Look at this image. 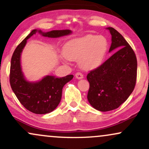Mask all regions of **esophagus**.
<instances>
[{
	"label": "esophagus",
	"instance_id": "34e87169",
	"mask_svg": "<svg viewBox=\"0 0 149 149\" xmlns=\"http://www.w3.org/2000/svg\"><path fill=\"white\" fill-rule=\"evenodd\" d=\"M75 77L78 79H83L84 78V74H83L81 72H77L76 74H75Z\"/></svg>",
	"mask_w": 149,
	"mask_h": 149
}]
</instances>
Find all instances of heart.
I'll return each instance as SVG.
<instances>
[{"label":"heart","mask_w":149,"mask_h":149,"mask_svg":"<svg viewBox=\"0 0 149 149\" xmlns=\"http://www.w3.org/2000/svg\"><path fill=\"white\" fill-rule=\"evenodd\" d=\"M108 46L105 37L87 35L68 42L61 58L64 61L79 60V65L85 70H93L103 63Z\"/></svg>","instance_id":"b5f03b06"}]
</instances>
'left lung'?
<instances>
[{"instance_id":"obj_1","label":"left lung","mask_w":149,"mask_h":149,"mask_svg":"<svg viewBox=\"0 0 149 149\" xmlns=\"http://www.w3.org/2000/svg\"><path fill=\"white\" fill-rule=\"evenodd\" d=\"M109 52H115L87 75L90 83L88 100L94 109L108 111L117 109L134 91L137 79V59L123 36L112 27Z\"/></svg>"}]
</instances>
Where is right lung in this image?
<instances>
[{
    "instance_id": "obj_1",
    "label": "right lung",
    "mask_w": 149,
    "mask_h": 149,
    "mask_svg": "<svg viewBox=\"0 0 149 149\" xmlns=\"http://www.w3.org/2000/svg\"><path fill=\"white\" fill-rule=\"evenodd\" d=\"M38 32L48 38H59L70 34V30H54L44 33L41 30H33L13 52L11 60L9 82L20 103L29 111L36 114H44L53 111L61 98L64 85L72 80L73 75L57 78L54 76L44 77L38 82L27 81L24 78L20 65V56L26 40Z\"/></svg>"
}]
</instances>
